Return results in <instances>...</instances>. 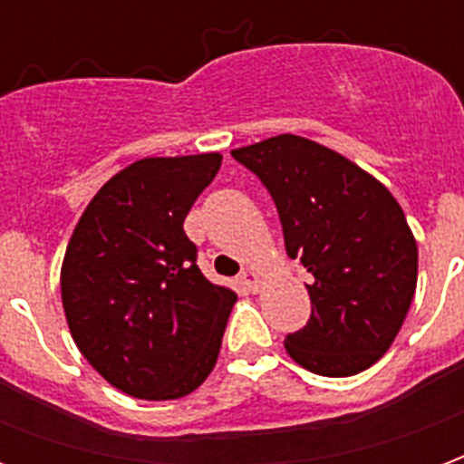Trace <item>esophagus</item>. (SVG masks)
Listing matches in <instances>:
<instances>
[{
    "label": "esophagus",
    "mask_w": 464,
    "mask_h": 464,
    "mask_svg": "<svg viewBox=\"0 0 464 464\" xmlns=\"http://www.w3.org/2000/svg\"><path fill=\"white\" fill-rule=\"evenodd\" d=\"M241 283H243V288H248V291H258V283H261V278H258V271L246 268V271L241 273Z\"/></svg>",
    "instance_id": "34e87169"
}]
</instances>
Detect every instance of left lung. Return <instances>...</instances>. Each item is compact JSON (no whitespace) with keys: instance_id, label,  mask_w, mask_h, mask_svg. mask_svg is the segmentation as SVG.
Wrapping results in <instances>:
<instances>
[{"instance_id":"obj_1","label":"left lung","mask_w":464,"mask_h":464,"mask_svg":"<svg viewBox=\"0 0 464 464\" xmlns=\"http://www.w3.org/2000/svg\"><path fill=\"white\" fill-rule=\"evenodd\" d=\"M271 193L285 251L313 276L311 318L285 338L325 378L370 368L395 341L418 285V243L392 193L345 156L281 133L231 151Z\"/></svg>"}]
</instances>
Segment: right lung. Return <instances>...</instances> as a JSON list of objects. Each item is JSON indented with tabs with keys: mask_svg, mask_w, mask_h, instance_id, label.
I'll return each mask as SVG.
<instances>
[{
	"mask_svg": "<svg viewBox=\"0 0 464 464\" xmlns=\"http://www.w3.org/2000/svg\"><path fill=\"white\" fill-rule=\"evenodd\" d=\"M218 169L221 153L126 166L99 188L66 246L72 338L131 398H183L216 365L236 293L203 276L183 221Z\"/></svg>",
	"mask_w": 464,
	"mask_h": 464,
	"instance_id": "1",
	"label": "right lung"
}]
</instances>
